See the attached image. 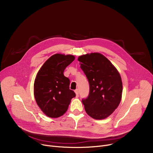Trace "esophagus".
Wrapping results in <instances>:
<instances>
[{
	"instance_id": "34e87169",
	"label": "esophagus",
	"mask_w": 153,
	"mask_h": 153,
	"mask_svg": "<svg viewBox=\"0 0 153 153\" xmlns=\"http://www.w3.org/2000/svg\"><path fill=\"white\" fill-rule=\"evenodd\" d=\"M75 93L76 94V97H79V91H78V89L75 90Z\"/></svg>"
}]
</instances>
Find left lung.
Masks as SVG:
<instances>
[{
    "label": "left lung",
    "mask_w": 153,
    "mask_h": 153,
    "mask_svg": "<svg viewBox=\"0 0 153 153\" xmlns=\"http://www.w3.org/2000/svg\"><path fill=\"white\" fill-rule=\"evenodd\" d=\"M81 68L89 83V94L82 100L86 113L97 120L110 115L121 101L123 85L117 69L103 55L80 56Z\"/></svg>",
    "instance_id": "8db88e82"
}]
</instances>
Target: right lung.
Listing matches in <instances>:
<instances>
[{
    "label": "right lung",
    "instance_id": "obj_1",
    "mask_svg": "<svg viewBox=\"0 0 153 153\" xmlns=\"http://www.w3.org/2000/svg\"><path fill=\"white\" fill-rule=\"evenodd\" d=\"M72 55L56 54L48 59L37 73L34 95L39 107L51 118H58L67 111L71 100L76 97L69 89V79L64 71L74 60Z\"/></svg>",
    "mask_w": 153,
    "mask_h": 153
}]
</instances>
